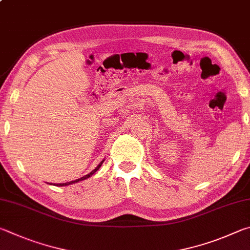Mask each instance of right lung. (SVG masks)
<instances>
[{
  "label": "right lung",
  "instance_id": "obj_1",
  "mask_svg": "<svg viewBox=\"0 0 250 250\" xmlns=\"http://www.w3.org/2000/svg\"><path fill=\"white\" fill-rule=\"evenodd\" d=\"M104 163V159L101 161V163L98 165V167H96L95 169H93L92 170V171L90 172V173H87V174H85L84 177H82V178H80V179H77V180H74V181H69V182H65V183H58V185H54V186H57V187H65V186H70V185H72V183H77V182H79V181H83V180H85V179H87V178H90V177H92L93 176V174L98 171V170L100 169V167L101 166H102V164Z\"/></svg>",
  "mask_w": 250,
  "mask_h": 250
}]
</instances>
